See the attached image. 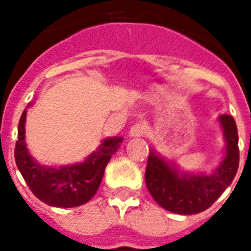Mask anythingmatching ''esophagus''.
<instances>
[{"label":"esophagus","instance_id":"34e87169","mask_svg":"<svg viewBox=\"0 0 251 251\" xmlns=\"http://www.w3.org/2000/svg\"><path fill=\"white\" fill-rule=\"evenodd\" d=\"M146 132V126L141 123H136L129 129V136L131 137H141Z\"/></svg>","mask_w":251,"mask_h":251}]
</instances>
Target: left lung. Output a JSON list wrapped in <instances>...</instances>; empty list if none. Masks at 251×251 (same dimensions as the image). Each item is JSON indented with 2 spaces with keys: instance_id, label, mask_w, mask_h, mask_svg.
Returning a JSON list of instances; mask_svg holds the SVG:
<instances>
[{
  "instance_id": "obj_1",
  "label": "left lung",
  "mask_w": 251,
  "mask_h": 251,
  "mask_svg": "<svg viewBox=\"0 0 251 251\" xmlns=\"http://www.w3.org/2000/svg\"><path fill=\"white\" fill-rule=\"evenodd\" d=\"M218 123L225 139V152L221 163L210 173L184 172L151 148L146 184L161 208L177 214L204 212L234 180L240 163L237 126L230 115H221Z\"/></svg>"
}]
</instances>
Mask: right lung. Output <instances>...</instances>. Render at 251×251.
Here are the masks:
<instances>
[{"mask_svg": "<svg viewBox=\"0 0 251 251\" xmlns=\"http://www.w3.org/2000/svg\"><path fill=\"white\" fill-rule=\"evenodd\" d=\"M30 105V104H29ZM26 110L18 124V140L14 157L30 190L45 204L55 208H75L88 202L95 196L111 156L120 148L123 137H107L88 154L83 163L63 167L39 164L30 154L25 141Z\"/></svg>", "mask_w": 251, "mask_h": 251, "instance_id": "right-lung-1", "label": "right lung"}]
</instances>
